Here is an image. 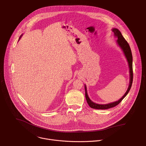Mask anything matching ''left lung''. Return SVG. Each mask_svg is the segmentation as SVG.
Wrapping results in <instances>:
<instances>
[{
	"label": "left lung",
	"instance_id": "8db88e82",
	"mask_svg": "<svg viewBox=\"0 0 146 146\" xmlns=\"http://www.w3.org/2000/svg\"><path fill=\"white\" fill-rule=\"evenodd\" d=\"M112 31L114 33V35L115 37H117V42L118 44V46L121 47V48L125 56L127 61L128 62V65L129 67V73H130V80H129V85L128 87V88L124 94V95L118 101L110 103L109 104H106V105H99V104H96L95 103H94L91 100V99L89 98L87 91V88L85 86V90H86V98L87 100V102L88 104V105L92 109H101V110H105V109H108L113 107H115V106L118 105V104L122 100V99L127 96V95L128 94L129 91H130L132 82H133V67H132V54L131 52V50L130 48V46L127 40L124 38L123 36L122 35L121 32L116 28H113L112 29Z\"/></svg>",
	"mask_w": 146,
	"mask_h": 146
}]
</instances>
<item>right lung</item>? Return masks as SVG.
<instances>
[{"label":"right lung","instance_id":"obj_1","mask_svg":"<svg viewBox=\"0 0 146 146\" xmlns=\"http://www.w3.org/2000/svg\"><path fill=\"white\" fill-rule=\"evenodd\" d=\"M21 36H20V37H19V38H21Z\"/></svg>","mask_w":146,"mask_h":146}]
</instances>
